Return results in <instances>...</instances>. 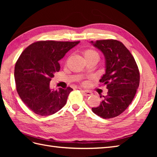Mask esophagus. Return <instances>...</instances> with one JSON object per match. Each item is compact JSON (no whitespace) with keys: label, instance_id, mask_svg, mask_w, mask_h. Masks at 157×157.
<instances>
[{"label":"esophagus","instance_id":"esophagus-1","mask_svg":"<svg viewBox=\"0 0 157 157\" xmlns=\"http://www.w3.org/2000/svg\"><path fill=\"white\" fill-rule=\"evenodd\" d=\"M82 92L84 94V96H91L92 94V93L90 91H88V90H82Z\"/></svg>","mask_w":157,"mask_h":157}]
</instances>
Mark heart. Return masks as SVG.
<instances>
[{
	"label": "heart",
	"instance_id": "obj_1",
	"mask_svg": "<svg viewBox=\"0 0 157 157\" xmlns=\"http://www.w3.org/2000/svg\"><path fill=\"white\" fill-rule=\"evenodd\" d=\"M84 55L85 57H86V56H90L93 55H98V54L96 51H93V50L88 49V50H86V51L84 52Z\"/></svg>",
	"mask_w": 157,
	"mask_h": 157
}]
</instances>
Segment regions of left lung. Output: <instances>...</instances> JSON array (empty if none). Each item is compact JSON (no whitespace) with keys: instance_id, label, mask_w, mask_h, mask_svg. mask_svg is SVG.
<instances>
[{"instance_id":"8db88e82","label":"left lung","mask_w":157,"mask_h":157,"mask_svg":"<svg viewBox=\"0 0 157 157\" xmlns=\"http://www.w3.org/2000/svg\"><path fill=\"white\" fill-rule=\"evenodd\" d=\"M90 43L105 56V73L100 82L108 89L101 104L92 110L102 118L115 117L128 107L134 98L140 84L138 67L134 56L121 42L102 40Z\"/></svg>"}]
</instances>
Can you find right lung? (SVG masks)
Here are the masks:
<instances>
[{
  "label": "right lung",
  "instance_id": "obj_1",
  "mask_svg": "<svg viewBox=\"0 0 157 157\" xmlns=\"http://www.w3.org/2000/svg\"><path fill=\"white\" fill-rule=\"evenodd\" d=\"M77 42L39 41L26 48L15 67L17 91L24 104L34 113L48 116L61 110L73 89H51L50 82L59 71V61Z\"/></svg>",
  "mask_w": 157,
  "mask_h": 157
}]
</instances>
